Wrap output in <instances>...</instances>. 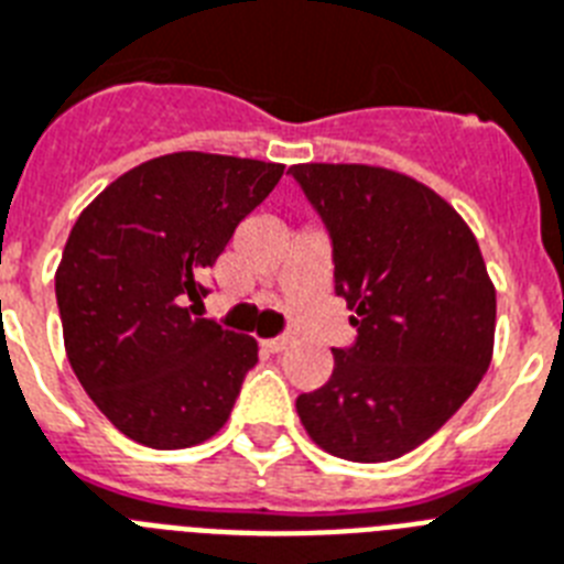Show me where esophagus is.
I'll use <instances>...</instances> for the list:
<instances>
[{
	"label": "esophagus",
	"mask_w": 564,
	"mask_h": 564,
	"mask_svg": "<svg viewBox=\"0 0 564 564\" xmlns=\"http://www.w3.org/2000/svg\"><path fill=\"white\" fill-rule=\"evenodd\" d=\"M290 345V341H286V338L283 336H278V338H267V341H260V347H263V350H267V354H281L283 347Z\"/></svg>",
	"instance_id": "1"
}]
</instances>
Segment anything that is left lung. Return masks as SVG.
I'll use <instances>...</instances> for the list:
<instances>
[{
    "mask_svg": "<svg viewBox=\"0 0 564 564\" xmlns=\"http://www.w3.org/2000/svg\"><path fill=\"white\" fill-rule=\"evenodd\" d=\"M292 178L327 228L333 290L354 310V345L333 347L327 386L297 416L329 455L402 457L432 437L487 373L496 290L457 210L402 173L295 164Z\"/></svg>",
    "mask_w": 564,
    "mask_h": 564,
    "instance_id": "8db88e82",
    "label": "left lung"
}]
</instances>
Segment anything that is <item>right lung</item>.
<instances>
[{
  "label": "right lung",
  "instance_id": "1",
  "mask_svg": "<svg viewBox=\"0 0 564 564\" xmlns=\"http://www.w3.org/2000/svg\"><path fill=\"white\" fill-rule=\"evenodd\" d=\"M281 176L254 159L159 155L77 217L54 278L66 354L130 441L185 448L226 425L258 341L199 318L203 278Z\"/></svg>",
  "mask_w": 564,
  "mask_h": 564
}]
</instances>
